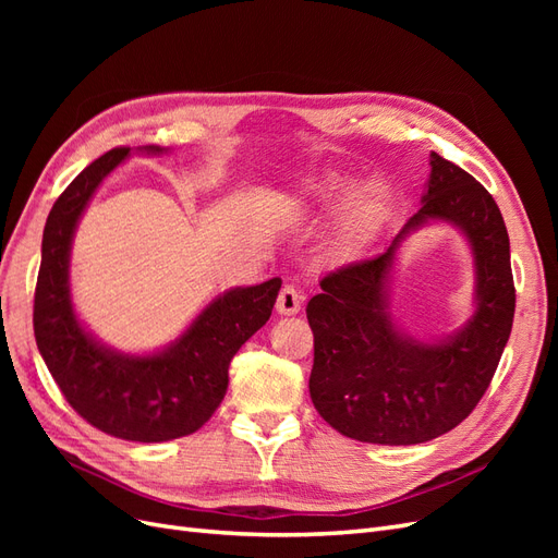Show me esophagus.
Instances as JSON below:
<instances>
[{
  "label": "esophagus",
  "instance_id": "obj_1",
  "mask_svg": "<svg viewBox=\"0 0 558 558\" xmlns=\"http://www.w3.org/2000/svg\"><path fill=\"white\" fill-rule=\"evenodd\" d=\"M300 307H302V293L295 289V286L286 283L277 298V312L281 316H293L300 312Z\"/></svg>",
  "mask_w": 558,
  "mask_h": 558
}]
</instances>
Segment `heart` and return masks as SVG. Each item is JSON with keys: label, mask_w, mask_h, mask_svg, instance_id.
Instances as JSON below:
<instances>
[{"label": "heart", "mask_w": 558, "mask_h": 558, "mask_svg": "<svg viewBox=\"0 0 558 558\" xmlns=\"http://www.w3.org/2000/svg\"><path fill=\"white\" fill-rule=\"evenodd\" d=\"M359 198L362 199L361 203L357 202ZM316 209L326 216L344 214L353 209L351 232L344 242V248H351L361 244L369 232L381 226L388 211V193H384L381 189H373L361 197V191L353 189V185H340V189L332 185V189L316 197Z\"/></svg>", "instance_id": "obj_1"}]
</instances>
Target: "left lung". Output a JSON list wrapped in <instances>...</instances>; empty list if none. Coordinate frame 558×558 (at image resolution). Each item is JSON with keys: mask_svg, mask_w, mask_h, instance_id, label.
<instances>
[{"mask_svg": "<svg viewBox=\"0 0 558 558\" xmlns=\"http://www.w3.org/2000/svg\"><path fill=\"white\" fill-rule=\"evenodd\" d=\"M464 232L476 260V312L456 333L421 343L390 316L401 242L428 222ZM514 281L510 238L496 199L459 165L430 154L421 209L377 258L320 279L307 305L314 332L310 396L316 412L351 440L418 445L475 410L510 340Z\"/></svg>", "mask_w": 558, "mask_h": 558, "instance_id": "1", "label": "left lung"}]
</instances>
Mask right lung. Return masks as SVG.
Wrapping results in <instances>:
<instances>
[{"label": "right lung", "mask_w": 558, "mask_h": 558, "mask_svg": "<svg viewBox=\"0 0 558 558\" xmlns=\"http://www.w3.org/2000/svg\"><path fill=\"white\" fill-rule=\"evenodd\" d=\"M140 150L167 154L160 146ZM128 156L130 148L121 146L90 162L50 209L35 291V337L48 373L90 426L121 440L167 442L211 418L228 391L230 361L267 324L281 279L216 295L174 342L154 353H123L99 342L74 312L70 253L99 183Z\"/></svg>", "instance_id": "add662e5"}]
</instances>
